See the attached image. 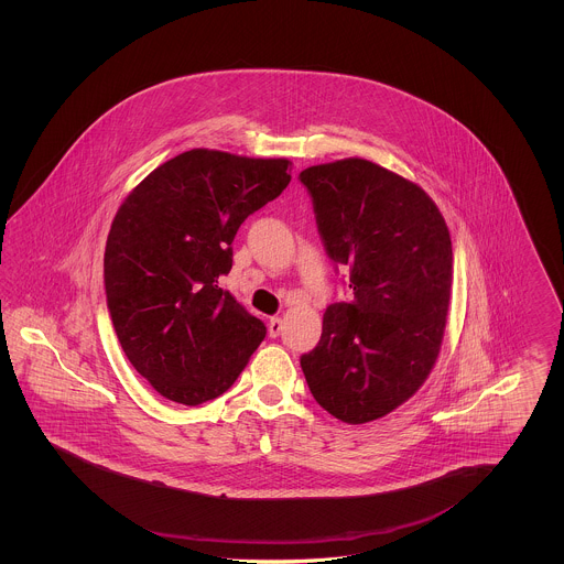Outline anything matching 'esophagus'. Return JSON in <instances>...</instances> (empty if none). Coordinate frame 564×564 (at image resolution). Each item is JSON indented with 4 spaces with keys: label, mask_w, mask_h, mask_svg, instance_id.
I'll list each match as a JSON object with an SVG mask.
<instances>
[{
    "label": "esophagus",
    "mask_w": 564,
    "mask_h": 564,
    "mask_svg": "<svg viewBox=\"0 0 564 564\" xmlns=\"http://www.w3.org/2000/svg\"><path fill=\"white\" fill-rule=\"evenodd\" d=\"M281 329H283V319H281V317H270V322H269L270 338H276V336H279V334H281Z\"/></svg>",
    "instance_id": "esophagus-1"
}]
</instances>
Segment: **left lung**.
Masks as SVG:
<instances>
[{"instance_id":"1","label":"left lung","mask_w":564,"mask_h":564,"mask_svg":"<svg viewBox=\"0 0 564 564\" xmlns=\"http://www.w3.org/2000/svg\"><path fill=\"white\" fill-rule=\"evenodd\" d=\"M300 182L352 290L350 302L327 306L322 340L300 366L332 416L370 423L410 400L437 359L453 288L451 232L425 189L375 162L308 166Z\"/></svg>"}]
</instances>
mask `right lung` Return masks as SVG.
Masks as SVG:
<instances>
[{
  "label": "right lung",
  "instance_id": "1",
  "mask_svg": "<svg viewBox=\"0 0 564 564\" xmlns=\"http://www.w3.org/2000/svg\"><path fill=\"white\" fill-rule=\"evenodd\" d=\"M290 161L196 148L120 205L104 258L109 317L134 370L184 405L232 387L267 325L219 288L242 221L288 188Z\"/></svg>",
  "mask_w": 564,
  "mask_h": 564
}]
</instances>
